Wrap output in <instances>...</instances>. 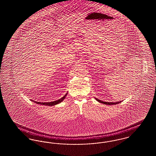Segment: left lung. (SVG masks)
I'll list each match as a JSON object with an SVG mask.
<instances>
[{"label":"left lung","mask_w":156,"mask_h":156,"mask_svg":"<svg viewBox=\"0 0 156 156\" xmlns=\"http://www.w3.org/2000/svg\"><path fill=\"white\" fill-rule=\"evenodd\" d=\"M95 99H96V100H97V101H98L99 102L102 103V104H106V105H116V104H118L121 102V101L116 102H104V101H101V100H99V99H97V98H95Z\"/></svg>","instance_id":"1"}]
</instances>
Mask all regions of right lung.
Here are the masks:
<instances>
[{
	"instance_id": "1",
	"label": "right lung",
	"mask_w": 156,
	"mask_h": 156,
	"mask_svg": "<svg viewBox=\"0 0 156 156\" xmlns=\"http://www.w3.org/2000/svg\"><path fill=\"white\" fill-rule=\"evenodd\" d=\"M67 93L62 97L61 98V99H59L58 100H57V101H53V102H36V101H33V102H34L35 103H36L37 104H40V105H47V106H54L55 105H57V104L61 103L67 96ZM32 101V100H31Z\"/></svg>"
}]
</instances>
